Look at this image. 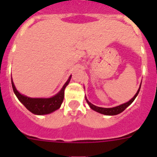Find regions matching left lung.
Returning a JSON list of instances; mask_svg holds the SVG:
<instances>
[{
	"label": "left lung",
	"mask_w": 157,
	"mask_h": 157,
	"mask_svg": "<svg viewBox=\"0 0 157 157\" xmlns=\"http://www.w3.org/2000/svg\"><path fill=\"white\" fill-rule=\"evenodd\" d=\"M140 89H141V85H140L139 88H138V91H137V93L135 94V95H134V97H133V98H131L130 101H127V102H126V103H124V104H122V105H119V106L113 107V108H101V107L96 106V105L91 104L90 102V101L87 100V98L86 96H85V98H86V101L87 104L89 105V106L90 107V109H93L94 111H95V112H99V113H101V114L106 115V116H115V115H118V114H120V113H121L122 112H123V111L127 109L129 105L132 104V102L134 101V99L136 98V97L138 96V93H139V91H140Z\"/></svg>",
	"instance_id": "8db88e82"
}]
</instances>
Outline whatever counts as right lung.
<instances>
[{"label":"right lung","mask_w":157,"mask_h":157,"mask_svg":"<svg viewBox=\"0 0 157 157\" xmlns=\"http://www.w3.org/2000/svg\"><path fill=\"white\" fill-rule=\"evenodd\" d=\"M71 78V75L69 76L67 81L65 82L61 90L56 95L48 98H33L21 94L16 90V86L14 85L13 81H12V86L14 94H16L19 101L30 112H32L33 114L42 116V115L50 114V113L55 112V111L60 108L61 104L63 103V98H64V90L67 86L68 85L69 82H70Z\"/></svg>","instance_id":"obj_1"}]
</instances>
